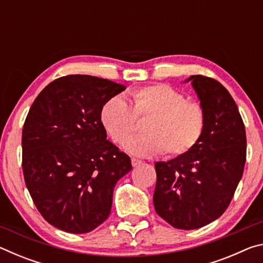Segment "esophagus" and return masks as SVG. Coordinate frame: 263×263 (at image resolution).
I'll list each match as a JSON object with an SVG mask.
<instances>
[{
	"label": "esophagus",
	"instance_id": "34e87169",
	"mask_svg": "<svg viewBox=\"0 0 263 263\" xmlns=\"http://www.w3.org/2000/svg\"><path fill=\"white\" fill-rule=\"evenodd\" d=\"M131 162H132V166H133V167H137V166H139V164L142 163L141 160H138V159H136V158H132V159H131Z\"/></svg>",
	"mask_w": 263,
	"mask_h": 263
}]
</instances>
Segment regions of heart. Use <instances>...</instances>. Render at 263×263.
<instances>
[{
	"label": "heart",
	"instance_id": "1",
	"mask_svg": "<svg viewBox=\"0 0 263 263\" xmlns=\"http://www.w3.org/2000/svg\"><path fill=\"white\" fill-rule=\"evenodd\" d=\"M137 118H149L146 135L129 141L136 132ZM100 121L111 139L118 145L126 142L132 154L152 157L163 152L175 158L188 153L201 139L205 114L197 102L185 100L183 92L159 83L132 90L130 104L122 96L110 97L102 105Z\"/></svg>",
	"mask_w": 263,
	"mask_h": 263
}]
</instances>
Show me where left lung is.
<instances>
[{"label": "left lung", "mask_w": 263, "mask_h": 263, "mask_svg": "<svg viewBox=\"0 0 263 263\" xmlns=\"http://www.w3.org/2000/svg\"><path fill=\"white\" fill-rule=\"evenodd\" d=\"M205 114L203 135L193 149L155 163L153 202L158 215L180 230L203 228L232 201L246 162V131L238 106L217 80L191 75Z\"/></svg>", "instance_id": "1"}]
</instances>
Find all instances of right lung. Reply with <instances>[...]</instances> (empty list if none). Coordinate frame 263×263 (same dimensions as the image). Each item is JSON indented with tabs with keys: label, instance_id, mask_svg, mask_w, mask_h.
Segmentation results:
<instances>
[{
	"label": "right lung",
	"instance_id": "right-lung-1",
	"mask_svg": "<svg viewBox=\"0 0 263 263\" xmlns=\"http://www.w3.org/2000/svg\"><path fill=\"white\" fill-rule=\"evenodd\" d=\"M125 86L90 75H67L43 89L22 132L26 188L47 222L88 233L106 220L116 183L131 159L106 140L100 111Z\"/></svg>",
	"mask_w": 263,
	"mask_h": 263
}]
</instances>
